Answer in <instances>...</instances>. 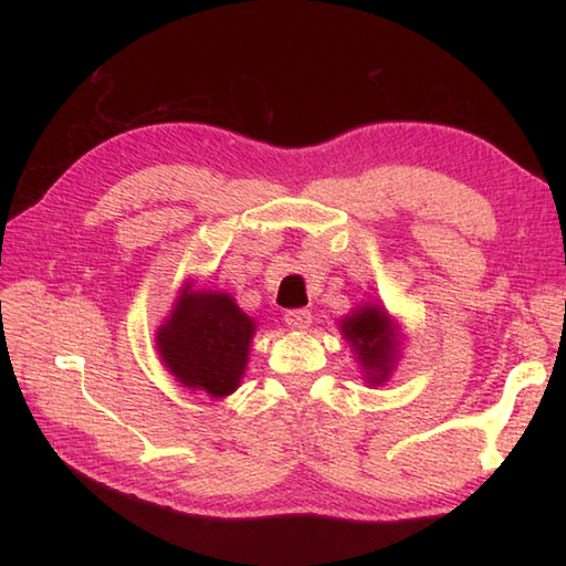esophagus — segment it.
<instances>
[{"mask_svg":"<svg viewBox=\"0 0 566 566\" xmlns=\"http://www.w3.org/2000/svg\"><path fill=\"white\" fill-rule=\"evenodd\" d=\"M311 321H314V316H311L308 308H292L284 314V323L292 331H306L311 326Z\"/></svg>","mask_w":566,"mask_h":566,"instance_id":"obj_1","label":"esophagus"}]
</instances>
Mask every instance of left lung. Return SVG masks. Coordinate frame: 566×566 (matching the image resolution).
<instances>
[{"instance_id": "left-lung-1", "label": "left lung", "mask_w": 566, "mask_h": 566, "mask_svg": "<svg viewBox=\"0 0 566 566\" xmlns=\"http://www.w3.org/2000/svg\"><path fill=\"white\" fill-rule=\"evenodd\" d=\"M340 333L350 343L369 387L387 384L401 357V323H396L384 304L363 302L340 318Z\"/></svg>"}]
</instances>
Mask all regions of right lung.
<instances>
[{
    "label": "right lung",
    "instance_id": "add662e5",
    "mask_svg": "<svg viewBox=\"0 0 566 566\" xmlns=\"http://www.w3.org/2000/svg\"><path fill=\"white\" fill-rule=\"evenodd\" d=\"M255 331V318L231 294L197 290L195 280H187L155 331V347L175 381L226 399L243 381Z\"/></svg>",
    "mask_w": 566,
    "mask_h": 566
}]
</instances>
